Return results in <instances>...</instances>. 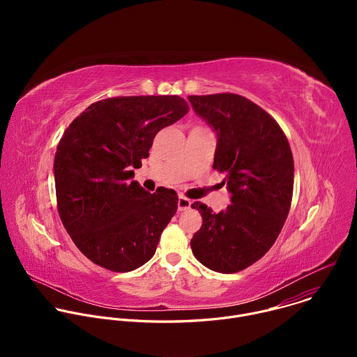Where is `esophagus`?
<instances>
[{"mask_svg":"<svg viewBox=\"0 0 357 357\" xmlns=\"http://www.w3.org/2000/svg\"><path fill=\"white\" fill-rule=\"evenodd\" d=\"M190 205H192V202L188 197H185V196L178 197V211H186L190 208Z\"/></svg>","mask_w":357,"mask_h":357,"instance_id":"obj_1","label":"esophagus"}]
</instances>
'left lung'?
Wrapping results in <instances>:
<instances>
[{"instance_id":"8db88e82","label":"left lung","mask_w":357,"mask_h":357,"mask_svg":"<svg viewBox=\"0 0 357 357\" xmlns=\"http://www.w3.org/2000/svg\"><path fill=\"white\" fill-rule=\"evenodd\" d=\"M196 114L218 137L213 168L225 172L231 205L219 213L195 202L202 227L193 234V256L223 274L247 268L275 243L288 216L294 158L278 123L251 100L219 93L189 96Z\"/></svg>"}]
</instances>
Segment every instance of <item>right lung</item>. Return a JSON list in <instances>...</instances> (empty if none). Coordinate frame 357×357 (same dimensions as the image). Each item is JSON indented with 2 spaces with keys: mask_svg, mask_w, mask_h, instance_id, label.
I'll return each mask as SVG.
<instances>
[{
  "mask_svg": "<svg viewBox=\"0 0 357 357\" xmlns=\"http://www.w3.org/2000/svg\"><path fill=\"white\" fill-rule=\"evenodd\" d=\"M189 112L179 96L113 97L90 105L65 130L55 162L61 220L94 264L132 271L155 254L178 209L172 189L149 193L132 168L146 158L158 131Z\"/></svg>",
  "mask_w": 357,
  "mask_h": 357,
  "instance_id": "add662e5",
  "label": "right lung"
}]
</instances>
